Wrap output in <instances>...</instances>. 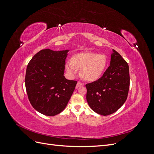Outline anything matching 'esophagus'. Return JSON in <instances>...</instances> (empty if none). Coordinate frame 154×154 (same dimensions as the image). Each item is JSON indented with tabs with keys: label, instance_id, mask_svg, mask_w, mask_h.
<instances>
[{
	"label": "esophagus",
	"instance_id": "obj_1",
	"mask_svg": "<svg viewBox=\"0 0 154 154\" xmlns=\"http://www.w3.org/2000/svg\"><path fill=\"white\" fill-rule=\"evenodd\" d=\"M84 84L83 83H81V81H78L77 82V87H82V86H83Z\"/></svg>",
	"mask_w": 154,
	"mask_h": 154
}]
</instances>
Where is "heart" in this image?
<instances>
[{
	"label": "heart",
	"instance_id": "obj_1",
	"mask_svg": "<svg viewBox=\"0 0 154 154\" xmlns=\"http://www.w3.org/2000/svg\"><path fill=\"white\" fill-rule=\"evenodd\" d=\"M107 65L106 56L95 52L85 51L77 53L66 63V69L71 75L80 70V75L84 80L94 81L101 76Z\"/></svg>",
	"mask_w": 154,
	"mask_h": 154
}]
</instances>
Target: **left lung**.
I'll use <instances>...</instances> for the list:
<instances>
[{
  "label": "left lung",
  "mask_w": 154,
  "mask_h": 154,
  "mask_svg": "<svg viewBox=\"0 0 154 154\" xmlns=\"http://www.w3.org/2000/svg\"><path fill=\"white\" fill-rule=\"evenodd\" d=\"M110 65L97 81L86 84L87 100L100 115L115 113L125 102L129 90L130 76L127 62L113 50Z\"/></svg>",
  "instance_id": "left-lung-1"
}]
</instances>
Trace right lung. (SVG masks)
<instances>
[{
    "instance_id": "add662e5",
    "label": "right lung",
    "mask_w": 154,
    "mask_h": 154,
    "mask_svg": "<svg viewBox=\"0 0 154 154\" xmlns=\"http://www.w3.org/2000/svg\"><path fill=\"white\" fill-rule=\"evenodd\" d=\"M45 49L29 62L25 83L32 106L45 116H54L65 109L77 83L63 75L67 52Z\"/></svg>"
}]
</instances>
